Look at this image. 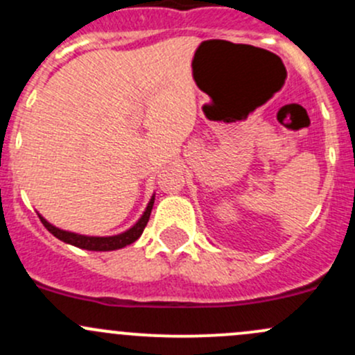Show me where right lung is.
Instances as JSON below:
<instances>
[{"mask_svg": "<svg viewBox=\"0 0 355 355\" xmlns=\"http://www.w3.org/2000/svg\"><path fill=\"white\" fill-rule=\"evenodd\" d=\"M153 204H155V196H153L151 200H149L144 214H142L141 220H139L134 227L128 228V230L123 232V234L111 235V237H89V235H78V234H73V232H67V230H62V228H56L55 225L46 221L41 214H39V218H41L42 225H44V227L48 228L56 239L67 242V244L80 247V249H85V250H116L125 245L134 244V242L141 237L146 225H148L149 216H151Z\"/></svg>", "mask_w": 355, "mask_h": 355, "instance_id": "1", "label": "right lung"}]
</instances>
